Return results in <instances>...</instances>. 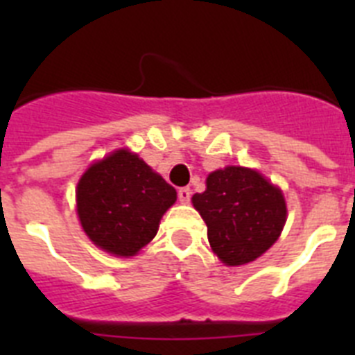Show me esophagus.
<instances>
[{
	"label": "esophagus",
	"mask_w": 355,
	"mask_h": 355,
	"mask_svg": "<svg viewBox=\"0 0 355 355\" xmlns=\"http://www.w3.org/2000/svg\"><path fill=\"white\" fill-rule=\"evenodd\" d=\"M178 197H180V200L183 202V205H187V202H190V197H192V190H190L188 187L180 188V190H178Z\"/></svg>",
	"instance_id": "obj_1"
}]
</instances>
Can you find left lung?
Masks as SVG:
<instances>
[{"label":"left lung","mask_w":355,"mask_h":355,"mask_svg":"<svg viewBox=\"0 0 355 355\" xmlns=\"http://www.w3.org/2000/svg\"><path fill=\"white\" fill-rule=\"evenodd\" d=\"M192 202L208 225L213 252L225 265H245L270 249L286 222L279 188L259 172L243 167L215 171Z\"/></svg>","instance_id":"obj_1"}]
</instances>
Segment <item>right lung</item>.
<instances>
[{"mask_svg": "<svg viewBox=\"0 0 355 355\" xmlns=\"http://www.w3.org/2000/svg\"><path fill=\"white\" fill-rule=\"evenodd\" d=\"M76 202L85 233L97 247L133 256L156 236L175 190L144 159L121 149L81 175Z\"/></svg>", "mask_w": 355, "mask_h": 355, "instance_id": "right-lung-1", "label": "right lung"}]
</instances>
